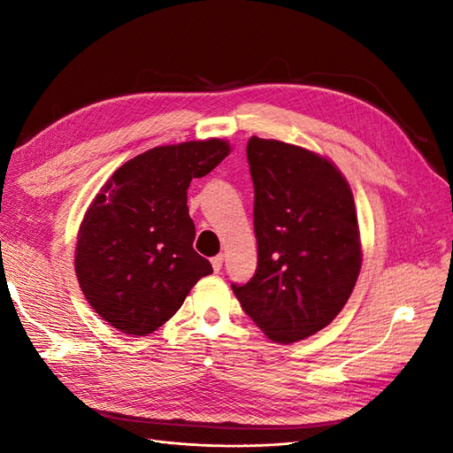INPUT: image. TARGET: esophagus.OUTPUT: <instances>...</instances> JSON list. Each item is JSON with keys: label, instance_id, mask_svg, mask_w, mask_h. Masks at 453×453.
Here are the masks:
<instances>
[{"label": "esophagus", "instance_id": "esophagus-1", "mask_svg": "<svg viewBox=\"0 0 453 453\" xmlns=\"http://www.w3.org/2000/svg\"><path fill=\"white\" fill-rule=\"evenodd\" d=\"M211 266H213L215 272L221 270V268H223V255H215V257L211 258Z\"/></svg>", "mask_w": 453, "mask_h": 453}]
</instances>
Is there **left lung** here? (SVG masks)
Returning <instances> with one entry per match:
<instances>
[{
    "mask_svg": "<svg viewBox=\"0 0 453 453\" xmlns=\"http://www.w3.org/2000/svg\"><path fill=\"white\" fill-rule=\"evenodd\" d=\"M255 188V276L232 285L243 311L281 344L304 340L344 308L361 270L348 181L326 158L276 140L248 143Z\"/></svg>",
    "mask_w": 453,
    "mask_h": 453,
    "instance_id": "1",
    "label": "left lung"
}]
</instances>
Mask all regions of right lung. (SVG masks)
<instances>
[{
  "label": "right lung",
  "instance_id": "1",
  "mask_svg": "<svg viewBox=\"0 0 453 453\" xmlns=\"http://www.w3.org/2000/svg\"><path fill=\"white\" fill-rule=\"evenodd\" d=\"M228 153L221 140L155 147L122 164L90 203L75 273L88 304L120 333L157 331L213 272L193 250L187 188Z\"/></svg>",
  "mask_w": 453,
  "mask_h": 453
}]
</instances>
